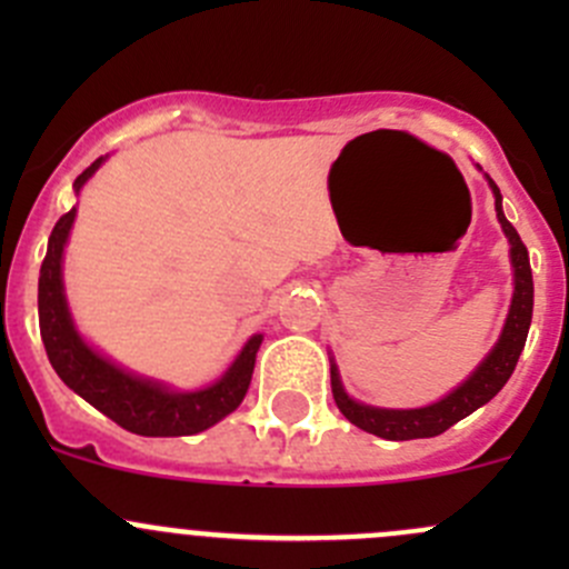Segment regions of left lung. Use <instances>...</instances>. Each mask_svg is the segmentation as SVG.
Wrapping results in <instances>:
<instances>
[{
  "label": "left lung",
  "instance_id": "left-lung-1",
  "mask_svg": "<svg viewBox=\"0 0 569 569\" xmlns=\"http://www.w3.org/2000/svg\"><path fill=\"white\" fill-rule=\"evenodd\" d=\"M485 178L492 189V198H496V214H498V222H501L503 237L509 239V261H512L515 289H512V302H509V313H507V321H503L501 336H498L496 347L485 355V360L470 371L468 380H462L455 391H449L443 399L432 401V405L410 407V410L375 407V405H363V401L352 399V396L347 393V388H343L336 358H332L330 352L332 399H336L338 410L347 416V421H352L355 427H360L363 432H371L377 435V438H386V440L435 438V435L446 432V429L455 427L457 421H462L465 416L479 410L481 405H487L492 396L507 386L515 366H518L520 352H523L526 347V336H529L531 311H533V280H531L529 250H526V244L520 242L518 231H515L512 222H509L507 214H503L501 189L496 187V181H492L490 176Z\"/></svg>",
  "mask_w": 569,
  "mask_h": 569
}]
</instances>
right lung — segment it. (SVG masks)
Returning <instances> with one entry per match:
<instances>
[{
  "label": "right lung",
  "instance_id": "right-lung-1",
  "mask_svg": "<svg viewBox=\"0 0 569 569\" xmlns=\"http://www.w3.org/2000/svg\"><path fill=\"white\" fill-rule=\"evenodd\" d=\"M104 162L107 157L96 159L73 181V192H82L84 183ZM73 220H77V206L57 220L38 278L40 338H43L46 355H49V363L54 366L57 377L73 393L90 401L96 410H101L129 432L142 435V438L198 435L231 416L242 405L250 388L256 355L263 341L261 332L248 338V343L239 349V355L222 371L220 380L206 388H194V391H176L164 382L123 369L107 355H101L93 343L84 341V336L73 325L71 308L66 300V283H62V256H66Z\"/></svg>",
  "mask_w": 569,
  "mask_h": 569
}]
</instances>
